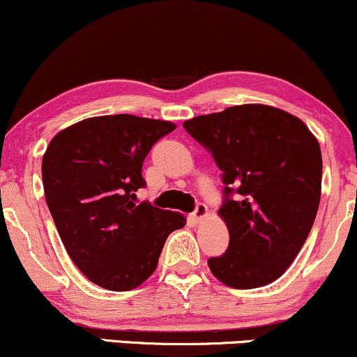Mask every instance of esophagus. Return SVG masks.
<instances>
[{
	"instance_id": "obj_1",
	"label": "esophagus",
	"mask_w": 357,
	"mask_h": 357,
	"mask_svg": "<svg viewBox=\"0 0 357 357\" xmlns=\"http://www.w3.org/2000/svg\"><path fill=\"white\" fill-rule=\"evenodd\" d=\"M206 216H208V208H206V204H203V203H199L198 206H196V210L191 213V220L195 221V223H202Z\"/></svg>"
}]
</instances>
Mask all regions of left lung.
Wrapping results in <instances>:
<instances>
[{
    "label": "left lung",
    "mask_w": 357,
    "mask_h": 357,
    "mask_svg": "<svg viewBox=\"0 0 357 357\" xmlns=\"http://www.w3.org/2000/svg\"><path fill=\"white\" fill-rule=\"evenodd\" d=\"M183 126L213 154L227 184L218 215L230 245L208 258L211 273L233 289L272 284L296 260L317 215V139L298 117L264 104L235 105Z\"/></svg>",
    "instance_id": "left-lung-1"
}]
</instances>
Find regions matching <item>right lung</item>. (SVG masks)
Returning a JSON list of instances; mask_svg holds the SVG:
<instances>
[{
	"instance_id": "add662e5",
	"label": "right lung",
	"mask_w": 357,
	"mask_h": 357,
	"mask_svg": "<svg viewBox=\"0 0 357 357\" xmlns=\"http://www.w3.org/2000/svg\"><path fill=\"white\" fill-rule=\"evenodd\" d=\"M169 121L117 114L84 119L52 139L42 161L45 199L63 247L102 289L126 292L153 275L178 211L137 204L142 162Z\"/></svg>"
}]
</instances>
